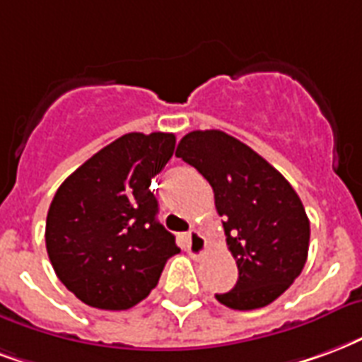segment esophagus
I'll list each match as a JSON object with an SVG mask.
<instances>
[{"label": "esophagus", "mask_w": 362, "mask_h": 362, "mask_svg": "<svg viewBox=\"0 0 362 362\" xmlns=\"http://www.w3.org/2000/svg\"><path fill=\"white\" fill-rule=\"evenodd\" d=\"M186 243H188V253L192 255V259H202L205 249H207V242L197 230H192L186 235Z\"/></svg>", "instance_id": "34e87169"}]
</instances>
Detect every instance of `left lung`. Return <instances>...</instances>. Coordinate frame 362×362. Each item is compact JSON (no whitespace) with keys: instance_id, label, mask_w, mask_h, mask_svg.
Returning <instances> with one entry per match:
<instances>
[{"instance_id":"1","label":"left lung","mask_w":362,"mask_h":362,"mask_svg":"<svg viewBox=\"0 0 362 362\" xmlns=\"http://www.w3.org/2000/svg\"><path fill=\"white\" fill-rule=\"evenodd\" d=\"M176 157L211 184L238 264L234 288L215 297L235 310L272 303L301 274L309 253V218L296 189L261 155L221 130L186 134Z\"/></svg>"}]
</instances>
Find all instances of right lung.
Returning a JSON list of instances; mask_svg holds the SVG:
<instances>
[{"instance_id": "add662e5", "label": "right lung", "mask_w": 362, "mask_h": 362, "mask_svg": "<svg viewBox=\"0 0 362 362\" xmlns=\"http://www.w3.org/2000/svg\"><path fill=\"white\" fill-rule=\"evenodd\" d=\"M174 144V134H124L59 186L45 247L57 278L82 303L130 309L151 293L165 263L180 251L157 221L149 189Z\"/></svg>"}]
</instances>
